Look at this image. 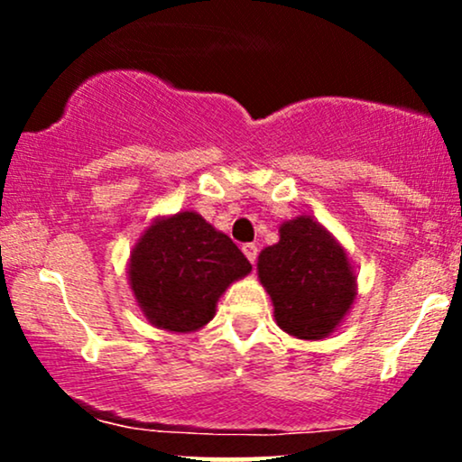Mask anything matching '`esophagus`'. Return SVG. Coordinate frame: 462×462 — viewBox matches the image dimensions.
Here are the masks:
<instances>
[{"mask_svg": "<svg viewBox=\"0 0 462 462\" xmlns=\"http://www.w3.org/2000/svg\"><path fill=\"white\" fill-rule=\"evenodd\" d=\"M243 254H245V258L252 264H256V256H258V247L254 245V243H245V245H243Z\"/></svg>", "mask_w": 462, "mask_h": 462, "instance_id": "1", "label": "esophagus"}]
</instances>
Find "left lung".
Wrapping results in <instances>:
<instances>
[{"label":"left lung","instance_id":"obj_1","mask_svg":"<svg viewBox=\"0 0 462 462\" xmlns=\"http://www.w3.org/2000/svg\"><path fill=\"white\" fill-rule=\"evenodd\" d=\"M256 267L275 323L304 341L330 337L358 295L347 249L309 215L284 221L280 241L263 249Z\"/></svg>","mask_w":462,"mask_h":462}]
</instances>
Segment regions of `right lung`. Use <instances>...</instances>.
Listing matches in <instances>:
<instances>
[{
  "instance_id": "right-lung-1",
  "label": "right lung",
  "mask_w": 462,
  "mask_h": 462,
  "mask_svg": "<svg viewBox=\"0 0 462 462\" xmlns=\"http://www.w3.org/2000/svg\"><path fill=\"white\" fill-rule=\"evenodd\" d=\"M252 264L232 238L195 210L156 217L128 261L136 306L161 330L198 332L215 317L217 301Z\"/></svg>"
}]
</instances>
